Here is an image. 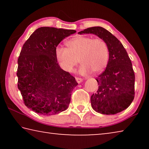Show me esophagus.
Listing matches in <instances>:
<instances>
[{
    "mask_svg": "<svg viewBox=\"0 0 149 149\" xmlns=\"http://www.w3.org/2000/svg\"><path fill=\"white\" fill-rule=\"evenodd\" d=\"M75 79H76V81L78 83V84H80V83H81L83 81V79L79 77H75Z\"/></svg>",
    "mask_w": 149,
    "mask_h": 149,
    "instance_id": "1",
    "label": "esophagus"
}]
</instances>
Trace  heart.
<instances>
[{"mask_svg": "<svg viewBox=\"0 0 149 149\" xmlns=\"http://www.w3.org/2000/svg\"><path fill=\"white\" fill-rule=\"evenodd\" d=\"M66 48L57 47L56 58L61 68L66 72H72L79 60L81 65L79 72L85 75L93 72H102L109 60V49L104 40L89 36L77 35L65 43Z\"/></svg>", "mask_w": 149, "mask_h": 149, "instance_id": "b5f03b06", "label": "heart"}]
</instances>
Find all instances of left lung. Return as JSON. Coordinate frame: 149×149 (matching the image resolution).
<instances>
[{
  "mask_svg": "<svg viewBox=\"0 0 149 149\" xmlns=\"http://www.w3.org/2000/svg\"><path fill=\"white\" fill-rule=\"evenodd\" d=\"M79 34L92 33L104 40L109 49L106 70L96 80L99 89L91 97L93 109L100 114H116L130 107L135 96V74L123 45L102 27H92Z\"/></svg>",
  "mask_w": 149,
  "mask_h": 149,
  "instance_id": "left-lung-1",
  "label": "left lung"
}]
</instances>
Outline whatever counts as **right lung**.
<instances>
[{"instance_id": "right-lung-1", "label": "right lung", "mask_w": 149, "mask_h": 149, "mask_svg": "<svg viewBox=\"0 0 149 149\" xmlns=\"http://www.w3.org/2000/svg\"><path fill=\"white\" fill-rule=\"evenodd\" d=\"M75 32L41 27L23 45L17 60V87L25 105L37 114L54 115L68 108L72 92L78 84L60 67L55 50Z\"/></svg>"}]
</instances>
